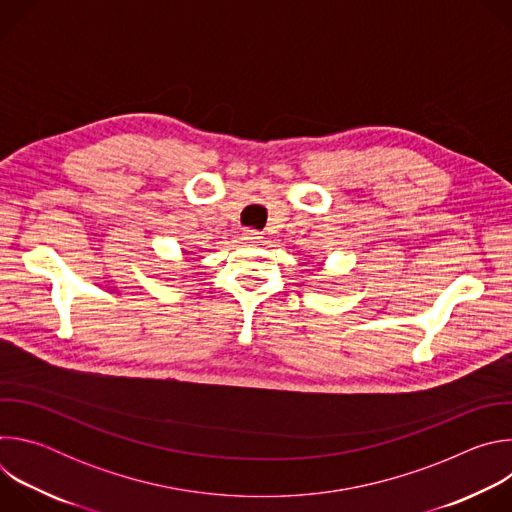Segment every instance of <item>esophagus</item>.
<instances>
[{
	"instance_id": "1",
	"label": "esophagus",
	"mask_w": 512,
	"mask_h": 512,
	"mask_svg": "<svg viewBox=\"0 0 512 512\" xmlns=\"http://www.w3.org/2000/svg\"><path fill=\"white\" fill-rule=\"evenodd\" d=\"M243 239L247 241V243H257V241H261L263 239V235L259 233V231H253V229H247L245 233H243Z\"/></svg>"
}]
</instances>
